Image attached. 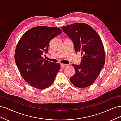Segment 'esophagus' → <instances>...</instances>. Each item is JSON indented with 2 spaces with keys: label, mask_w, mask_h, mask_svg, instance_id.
<instances>
[{
  "label": "esophagus",
  "mask_w": 121,
  "mask_h": 121,
  "mask_svg": "<svg viewBox=\"0 0 121 121\" xmlns=\"http://www.w3.org/2000/svg\"><path fill=\"white\" fill-rule=\"evenodd\" d=\"M68 65L67 64H61L60 65V67L61 68H65L67 67Z\"/></svg>",
  "instance_id": "34e87169"
}]
</instances>
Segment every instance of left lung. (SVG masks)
I'll return each instance as SVG.
<instances>
[{
  "mask_svg": "<svg viewBox=\"0 0 121 121\" xmlns=\"http://www.w3.org/2000/svg\"><path fill=\"white\" fill-rule=\"evenodd\" d=\"M73 42L76 52H81V64L72 65L75 74L69 80L82 88L95 82L105 64V52L99 35L89 25L77 23L61 27Z\"/></svg>",
  "mask_w": 121,
  "mask_h": 121,
  "instance_id": "1",
  "label": "left lung"
}]
</instances>
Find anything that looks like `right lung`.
Listing matches in <instances>:
<instances>
[{"mask_svg": "<svg viewBox=\"0 0 121 121\" xmlns=\"http://www.w3.org/2000/svg\"><path fill=\"white\" fill-rule=\"evenodd\" d=\"M59 28L37 26L29 29L18 42L14 59L21 76L29 85L42 90L53 83L60 64L44 60L50 40L61 33Z\"/></svg>", "mask_w": 121, "mask_h": 121, "instance_id": "obj_1", "label": "right lung"}]
</instances>
